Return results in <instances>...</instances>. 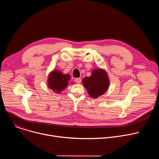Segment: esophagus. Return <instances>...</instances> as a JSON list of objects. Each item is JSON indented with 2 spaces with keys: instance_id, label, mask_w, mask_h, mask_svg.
<instances>
[{
  "instance_id": "obj_1",
  "label": "esophagus",
  "mask_w": 159,
  "mask_h": 159,
  "mask_svg": "<svg viewBox=\"0 0 159 159\" xmlns=\"http://www.w3.org/2000/svg\"><path fill=\"white\" fill-rule=\"evenodd\" d=\"M75 81L76 82L77 84H80L81 82V79H80V78H76Z\"/></svg>"
}]
</instances>
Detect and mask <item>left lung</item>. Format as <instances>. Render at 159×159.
<instances>
[{
	"instance_id": "8db88e82",
	"label": "left lung",
	"mask_w": 159,
	"mask_h": 159,
	"mask_svg": "<svg viewBox=\"0 0 159 159\" xmlns=\"http://www.w3.org/2000/svg\"><path fill=\"white\" fill-rule=\"evenodd\" d=\"M92 72L90 77H85L83 79L82 84L89 96L96 99L106 92L109 85V81L104 70L96 69Z\"/></svg>"
}]
</instances>
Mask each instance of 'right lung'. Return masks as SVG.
<instances>
[{"instance_id":"right-lung-1","label":"right lung","mask_w":159,"mask_h":159,"mask_svg":"<svg viewBox=\"0 0 159 159\" xmlns=\"http://www.w3.org/2000/svg\"><path fill=\"white\" fill-rule=\"evenodd\" d=\"M70 79L69 74H63L59 70H54L48 75V85L55 93L60 94L69 84Z\"/></svg>"}]
</instances>
